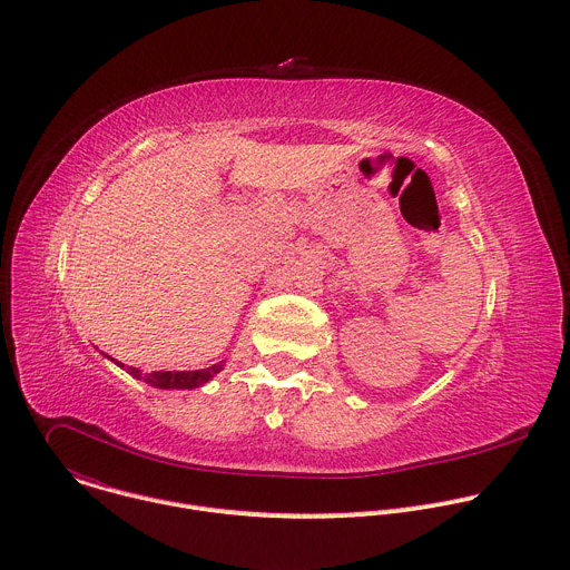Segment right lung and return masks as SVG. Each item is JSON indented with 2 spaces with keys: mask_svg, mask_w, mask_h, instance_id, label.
I'll list each match as a JSON object with an SVG mask.
<instances>
[{
  "mask_svg": "<svg viewBox=\"0 0 570 570\" xmlns=\"http://www.w3.org/2000/svg\"><path fill=\"white\" fill-rule=\"evenodd\" d=\"M218 370H220V365H212L207 370H194V372H150V374L141 376L139 370L128 367V372L132 376H141L148 385H155V387H198V385L207 383Z\"/></svg>",
  "mask_w": 570,
  "mask_h": 570,
  "instance_id": "add662e5",
  "label": "right lung"
}]
</instances>
